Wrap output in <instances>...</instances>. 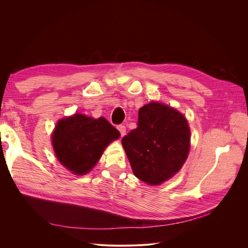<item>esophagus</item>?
Masks as SVG:
<instances>
[{
    "label": "esophagus",
    "instance_id": "1",
    "mask_svg": "<svg viewBox=\"0 0 248 248\" xmlns=\"http://www.w3.org/2000/svg\"><path fill=\"white\" fill-rule=\"evenodd\" d=\"M117 128L120 131V134H121V137H123L124 134H125V132H126V127L124 125H118Z\"/></svg>",
    "mask_w": 248,
    "mask_h": 248
}]
</instances>
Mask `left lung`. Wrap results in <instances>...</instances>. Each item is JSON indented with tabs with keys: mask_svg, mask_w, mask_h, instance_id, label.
<instances>
[{
	"mask_svg": "<svg viewBox=\"0 0 248 248\" xmlns=\"http://www.w3.org/2000/svg\"><path fill=\"white\" fill-rule=\"evenodd\" d=\"M122 145L134 175L158 185L178 172L187 158L188 123L175 108L151 102L140 108L138 127L122 139Z\"/></svg>",
	"mask_w": 248,
	"mask_h": 248,
	"instance_id": "1",
	"label": "left lung"
}]
</instances>
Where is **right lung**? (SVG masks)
Instances as JSON below:
<instances>
[{"instance_id": "add662e5", "label": "right lung", "mask_w": 248, "mask_h": 248, "mask_svg": "<svg viewBox=\"0 0 248 248\" xmlns=\"http://www.w3.org/2000/svg\"><path fill=\"white\" fill-rule=\"evenodd\" d=\"M119 137L120 132L107 119L77 114L60 120L51 138L59 161L74 174L85 175Z\"/></svg>"}]
</instances>
